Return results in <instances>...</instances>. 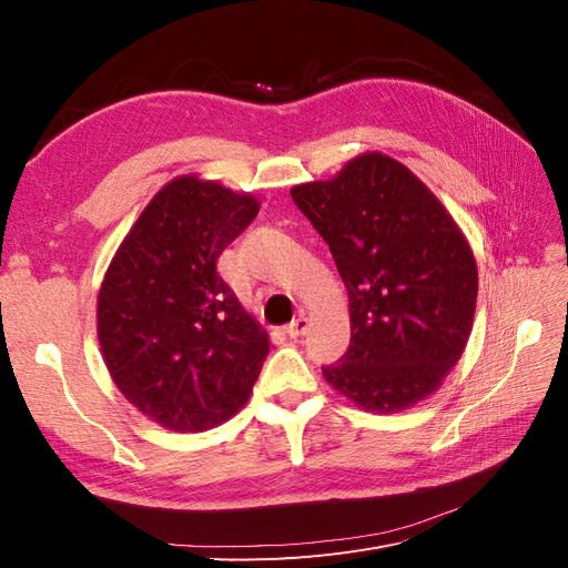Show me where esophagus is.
I'll use <instances>...</instances> for the list:
<instances>
[{
	"label": "esophagus",
	"instance_id": "34e87169",
	"mask_svg": "<svg viewBox=\"0 0 568 568\" xmlns=\"http://www.w3.org/2000/svg\"><path fill=\"white\" fill-rule=\"evenodd\" d=\"M307 326H311V322H307V317H305V315H298L294 322L286 324V334H288L291 338H298V336H303V334L307 332Z\"/></svg>",
	"mask_w": 568,
	"mask_h": 568
}]
</instances>
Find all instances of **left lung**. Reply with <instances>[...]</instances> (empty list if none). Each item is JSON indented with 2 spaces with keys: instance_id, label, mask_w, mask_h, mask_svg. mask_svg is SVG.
<instances>
[{
  "instance_id": "left-lung-1",
  "label": "left lung",
  "mask_w": 568,
  "mask_h": 568,
  "mask_svg": "<svg viewBox=\"0 0 568 568\" xmlns=\"http://www.w3.org/2000/svg\"><path fill=\"white\" fill-rule=\"evenodd\" d=\"M291 199L329 246L348 288L351 346L326 384L372 412L438 390L467 346L478 270L453 215L409 168L363 153Z\"/></svg>"
}]
</instances>
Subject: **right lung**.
I'll return each instance as SVG.
<instances>
[{
    "mask_svg": "<svg viewBox=\"0 0 568 568\" xmlns=\"http://www.w3.org/2000/svg\"><path fill=\"white\" fill-rule=\"evenodd\" d=\"M261 211L213 180L168 182L136 217L99 288L97 334L118 390L173 432H205L248 400L267 332L217 257Z\"/></svg>",
    "mask_w": 568,
    "mask_h": 568,
    "instance_id": "right-lung-1",
    "label": "right lung"
}]
</instances>
